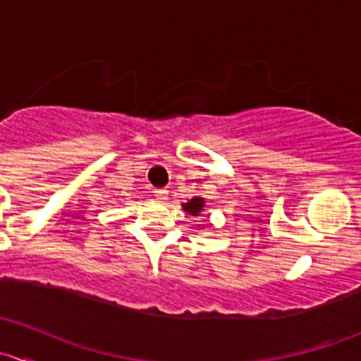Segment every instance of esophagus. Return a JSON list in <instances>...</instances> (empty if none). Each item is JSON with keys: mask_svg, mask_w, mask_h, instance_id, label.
<instances>
[{"mask_svg": "<svg viewBox=\"0 0 361 361\" xmlns=\"http://www.w3.org/2000/svg\"><path fill=\"white\" fill-rule=\"evenodd\" d=\"M154 194H155V197H157L160 202H164L167 199V194H169V192H167V188H157V190H155Z\"/></svg>", "mask_w": 361, "mask_h": 361, "instance_id": "1", "label": "esophagus"}]
</instances>
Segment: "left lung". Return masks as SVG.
<instances>
[{
    "mask_svg": "<svg viewBox=\"0 0 361 361\" xmlns=\"http://www.w3.org/2000/svg\"><path fill=\"white\" fill-rule=\"evenodd\" d=\"M181 207H183V211H187L188 214H192V216H199L204 211V207H206V201H204L202 195H195V197H192L188 202L181 204Z\"/></svg>",
    "mask_w": 361,
    "mask_h": 361,
    "instance_id": "obj_1",
    "label": "left lung"
}]
</instances>
